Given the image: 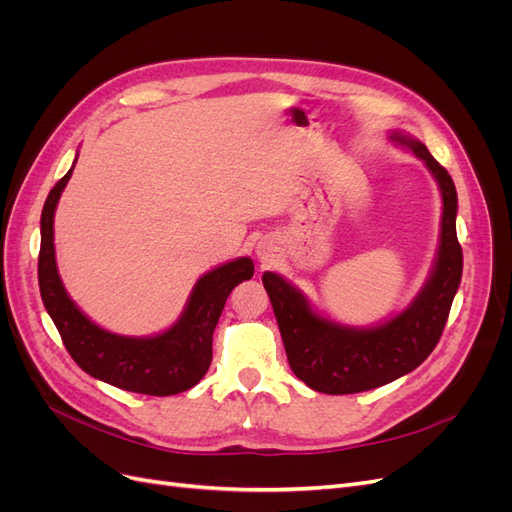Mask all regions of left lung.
Wrapping results in <instances>:
<instances>
[{"instance_id":"1","label":"left lung","mask_w":512,"mask_h":512,"mask_svg":"<svg viewBox=\"0 0 512 512\" xmlns=\"http://www.w3.org/2000/svg\"><path fill=\"white\" fill-rule=\"evenodd\" d=\"M393 141L406 145L436 177L442 194L438 258L418 297L378 327L352 329L316 314L303 294L284 277L267 271L262 284L271 299L290 369L309 389L350 395L378 389L421 365L440 342L448 312L461 282L463 254L457 241V190L446 168L429 149L401 132Z\"/></svg>"}]
</instances>
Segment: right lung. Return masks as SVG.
<instances>
[{
    "label": "right lung",
    "instance_id": "1",
    "mask_svg": "<svg viewBox=\"0 0 512 512\" xmlns=\"http://www.w3.org/2000/svg\"><path fill=\"white\" fill-rule=\"evenodd\" d=\"M72 168L46 196L40 218L38 256L42 303L64 339L66 350L89 376L123 391L166 397L192 389L203 380L211 365L213 331L228 294L254 275L252 258L226 262L200 277L181 318L160 335L126 337L104 331L74 305L57 273L53 218Z\"/></svg>",
    "mask_w": 512,
    "mask_h": 512
}]
</instances>
